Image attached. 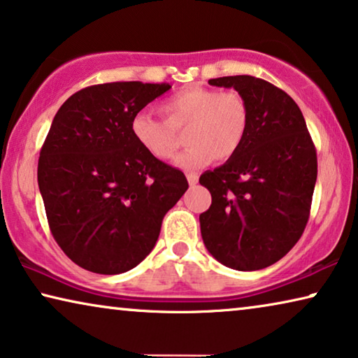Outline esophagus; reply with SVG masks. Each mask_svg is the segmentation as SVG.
Segmentation results:
<instances>
[{
	"label": "esophagus",
	"mask_w": 358,
	"mask_h": 358,
	"mask_svg": "<svg viewBox=\"0 0 358 358\" xmlns=\"http://www.w3.org/2000/svg\"><path fill=\"white\" fill-rule=\"evenodd\" d=\"M186 178H188V183H189V186H196L197 185V175L196 173H193V172H189V173H186Z\"/></svg>",
	"instance_id": "1"
}]
</instances>
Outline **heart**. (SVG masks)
I'll use <instances>...</instances> for the list:
<instances>
[{
	"instance_id": "obj_1",
	"label": "heart",
	"mask_w": 358,
	"mask_h": 358,
	"mask_svg": "<svg viewBox=\"0 0 358 358\" xmlns=\"http://www.w3.org/2000/svg\"><path fill=\"white\" fill-rule=\"evenodd\" d=\"M165 122L152 115L136 114L131 135L151 156L169 161L181 146L185 130L186 151L177 159L185 169L199 167L213 159L225 162L243 146L249 128V106L238 92H218L204 87L181 88L162 101Z\"/></svg>"
}]
</instances>
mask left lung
<instances>
[{"label": "left lung", "instance_id": "left-lung-1", "mask_svg": "<svg viewBox=\"0 0 358 358\" xmlns=\"http://www.w3.org/2000/svg\"><path fill=\"white\" fill-rule=\"evenodd\" d=\"M234 88L249 106V128L231 159L201 175L210 191L201 234L218 262L239 271L273 265L294 248L310 215L317 149L299 106L266 80L212 78Z\"/></svg>", "mask_w": 358, "mask_h": 358}]
</instances>
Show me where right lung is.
<instances>
[{
    "instance_id": "add662e5",
    "label": "right lung",
    "mask_w": 358,
    "mask_h": 358,
    "mask_svg": "<svg viewBox=\"0 0 358 358\" xmlns=\"http://www.w3.org/2000/svg\"><path fill=\"white\" fill-rule=\"evenodd\" d=\"M169 83L93 85L61 106L38 159V186L56 243L101 275L131 270L156 246L164 215L188 189L181 170L151 156L131 120Z\"/></svg>"
}]
</instances>
